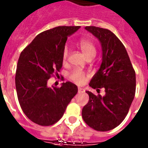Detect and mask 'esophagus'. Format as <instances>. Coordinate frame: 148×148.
I'll return each mask as SVG.
<instances>
[{"mask_svg":"<svg viewBox=\"0 0 148 148\" xmlns=\"http://www.w3.org/2000/svg\"><path fill=\"white\" fill-rule=\"evenodd\" d=\"M78 93H82V92H85V90H84V89H83V88H81V87H78Z\"/></svg>","mask_w":148,"mask_h":148,"instance_id":"34e87169","label":"esophagus"}]
</instances>
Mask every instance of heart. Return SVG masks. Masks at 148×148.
Returning a JSON list of instances; mask_svg holds the SVG:
<instances>
[{
    "instance_id": "b5f03b06",
    "label": "heart",
    "mask_w": 148,
    "mask_h": 148,
    "mask_svg": "<svg viewBox=\"0 0 148 148\" xmlns=\"http://www.w3.org/2000/svg\"><path fill=\"white\" fill-rule=\"evenodd\" d=\"M78 47L80 48L81 50L83 52L87 58H94V56H95L96 47H95L94 43L90 40H88V39L81 40L78 43ZM68 53H69V50H68L67 47H65L63 49L62 54V58L64 62H65L67 59ZM70 78L73 82L78 84H82L86 82L87 76H86L85 73H84L82 70H74L70 73Z\"/></svg>"
}]
</instances>
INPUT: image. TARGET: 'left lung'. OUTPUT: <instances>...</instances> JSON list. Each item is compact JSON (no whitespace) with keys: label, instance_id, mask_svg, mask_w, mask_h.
<instances>
[{"label":"left lung","instance_id":"left-lung-1","mask_svg":"<svg viewBox=\"0 0 148 148\" xmlns=\"http://www.w3.org/2000/svg\"><path fill=\"white\" fill-rule=\"evenodd\" d=\"M100 41L102 61L89 85L104 95L87 91L89 101L82 109V118L98 131H108L121 124L127 115L136 92V73L125 46L107 29L86 27Z\"/></svg>","mask_w":148,"mask_h":148}]
</instances>
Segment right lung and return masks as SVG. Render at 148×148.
<instances>
[{
  "mask_svg": "<svg viewBox=\"0 0 148 148\" xmlns=\"http://www.w3.org/2000/svg\"><path fill=\"white\" fill-rule=\"evenodd\" d=\"M79 28L61 26L46 30L21 53L15 73L17 95L24 114L35 124L54 125L78 92V87L72 82H64L61 87H49L47 82L62 67L67 37Z\"/></svg>",
  "mask_w": 148,
  "mask_h": 148,
  "instance_id": "obj_1",
  "label": "right lung"
}]
</instances>
